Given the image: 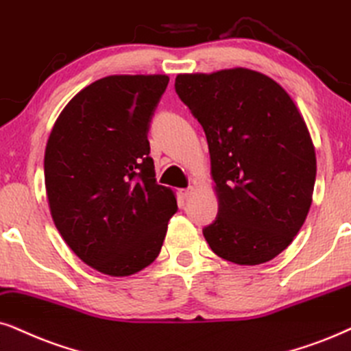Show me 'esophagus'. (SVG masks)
Segmentation results:
<instances>
[{
	"label": "esophagus",
	"instance_id": "1",
	"mask_svg": "<svg viewBox=\"0 0 351 351\" xmlns=\"http://www.w3.org/2000/svg\"><path fill=\"white\" fill-rule=\"evenodd\" d=\"M193 193H194L193 186H189V188H184V189H180V191H178V194H180L181 199H188V197H191V194H193Z\"/></svg>",
	"mask_w": 351,
	"mask_h": 351
}]
</instances>
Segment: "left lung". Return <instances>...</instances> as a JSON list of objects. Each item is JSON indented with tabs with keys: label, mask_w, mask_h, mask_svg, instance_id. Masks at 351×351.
<instances>
[{
	"label": "left lung",
	"mask_w": 351,
	"mask_h": 351,
	"mask_svg": "<svg viewBox=\"0 0 351 351\" xmlns=\"http://www.w3.org/2000/svg\"><path fill=\"white\" fill-rule=\"evenodd\" d=\"M175 88L210 154L219 214L204 238L233 264L267 263L293 241L313 202L316 152L300 110L280 84L246 68L178 74Z\"/></svg>",
	"instance_id": "left-lung-1"
}]
</instances>
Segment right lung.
Listing matches in <instances>:
<instances>
[{
    "label": "right lung",
    "instance_id": "right-lung-1",
    "mask_svg": "<svg viewBox=\"0 0 351 351\" xmlns=\"http://www.w3.org/2000/svg\"><path fill=\"white\" fill-rule=\"evenodd\" d=\"M170 77L106 76L74 95L45 149L51 219L79 259L128 277L160 254L175 193L157 184L147 132Z\"/></svg>",
    "mask_w": 351,
    "mask_h": 351
}]
</instances>
